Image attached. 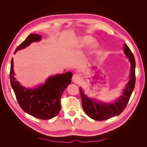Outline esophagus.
I'll return each mask as SVG.
<instances>
[{"label":"esophagus","instance_id":"obj_1","mask_svg":"<svg viewBox=\"0 0 147 147\" xmlns=\"http://www.w3.org/2000/svg\"><path fill=\"white\" fill-rule=\"evenodd\" d=\"M80 80V76H78V75L75 74L73 75V77H72V82H73L77 83L79 82Z\"/></svg>","mask_w":147,"mask_h":147}]
</instances>
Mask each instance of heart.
Returning a JSON list of instances; mask_svg holds the SVG:
<instances>
[{
  "label": "heart",
  "mask_w": 147,
  "mask_h": 147,
  "mask_svg": "<svg viewBox=\"0 0 147 147\" xmlns=\"http://www.w3.org/2000/svg\"><path fill=\"white\" fill-rule=\"evenodd\" d=\"M95 42L96 39L91 35H83V36L77 37L72 42V45H71V48L74 49L86 48L92 44L90 50V53H92L99 50L100 48L99 43Z\"/></svg>",
  "instance_id": "b5f03b06"
}]
</instances>
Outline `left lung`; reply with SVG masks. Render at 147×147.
<instances>
[{"mask_svg": "<svg viewBox=\"0 0 147 147\" xmlns=\"http://www.w3.org/2000/svg\"><path fill=\"white\" fill-rule=\"evenodd\" d=\"M124 53L131 63L129 80L123 90V94L117 99L110 103H107L95 98H90L85 94L82 88H80V92L82 98V107L85 113L89 117L97 120L103 121L116 117L121 113L126 108L129 100L134 88L136 83V61L129 48L125 43Z\"/></svg>", "mask_w": 147, "mask_h": 147, "instance_id": "1", "label": "left lung"}]
</instances>
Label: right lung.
I'll list each match as a JSON object with an SVG mask.
<instances>
[{
	"label": "right lung",
	"instance_id": "add662e5",
	"mask_svg": "<svg viewBox=\"0 0 147 147\" xmlns=\"http://www.w3.org/2000/svg\"><path fill=\"white\" fill-rule=\"evenodd\" d=\"M42 37L31 34L15 51L25 48L32 42L40 41ZM13 58L11 61L10 78L11 85L18 102L26 113L35 118L50 119L56 117L61 110V97L63 91L71 83L72 73L69 72L49 77L44 84L36 88H26L15 77Z\"/></svg>",
	"mask_w": 147,
	"mask_h": 147
}]
</instances>
